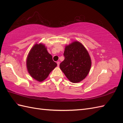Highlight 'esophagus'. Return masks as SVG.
Segmentation results:
<instances>
[{
  "label": "esophagus",
  "instance_id": "34e87169",
  "mask_svg": "<svg viewBox=\"0 0 123 123\" xmlns=\"http://www.w3.org/2000/svg\"><path fill=\"white\" fill-rule=\"evenodd\" d=\"M56 63H57V67H59V66H60V62L59 61H57L56 62Z\"/></svg>",
  "mask_w": 123,
  "mask_h": 123
}]
</instances>
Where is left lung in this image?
I'll use <instances>...</instances> for the list:
<instances>
[{"instance_id": "left-lung-1", "label": "left lung", "mask_w": 123, "mask_h": 123, "mask_svg": "<svg viewBox=\"0 0 123 123\" xmlns=\"http://www.w3.org/2000/svg\"><path fill=\"white\" fill-rule=\"evenodd\" d=\"M64 61L60 68L67 78L73 83L79 82L89 72L91 61L88 51L81 43L74 42L66 46Z\"/></svg>"}]
</instances>
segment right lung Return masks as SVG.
<instances>
[{"label":"right lung","mask_w":123,"mask_h":123,"mask_svg":"<svg viewBox=\"0 0 123 123\" xmlns=\"http://www.w3.org/2000/svg\"><path fill=\"white\" fill-rule=\"evenodd\" d=\"M27 68L31 77L38 81H43L57 66L45 45L36 44L31 49L26 61Z\"/></svg>","instance_id":"1"}]
</instances>
